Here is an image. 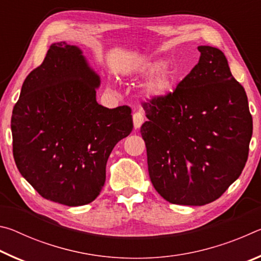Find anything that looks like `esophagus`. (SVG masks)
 <instances>
[{
  "label": "esophagus",
  "instance_id": "obj_1",
  "mask_svg": "<svg viewBox=\"0 0 261 261\" xmlns=\"http://www.w3.org/2000/svg\"><path fill=\"white\" fill-rule=\"evenodd\" d=\"M132 118H134V126L135 129H139V127L141 126V124L144 123V115L141 112H136L134 114V116H132Z\"/></svg>",
  "mask_w": 261,
  "mask_h": 261
}]
</instances>
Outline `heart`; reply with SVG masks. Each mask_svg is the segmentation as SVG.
I'll list each match as a JSON object with an SVG mask.
<instances>
[{
	"label": "heart",
	"instance_id": "obj_1",
	"mask_svg": "<svg viewBox=\"0 0 261 261\" xmlns=\"http://www.w3.org/2000/svg\"><path fill=\"white\" fill-rule=\"evenodd\" d=\"M163 65V60L152 59L136 64L131 69V73L138 79L152 77L144 87V93L148 99H162L174 90L175 74L169 69H162Z\"/></svg>",
	"mask_w": 261,
	"mask_h": 261
}]
</instances>
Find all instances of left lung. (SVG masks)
I'll list each match as a JSON object with an SVG mask.
<instances>
[{
	"label": "left lung",
	"instance_id": "8db88e82",
	"mask_svg": "<svg viewBox=\"0 0 261 261\" xmlns=\"http://www.w3.org/2000/svg\"><path fill=\"white\" fill-rule=\"evenodd\" d=\"M173 93L143 107L140 127L154 189L171 204L201 206L218 199L240 177L249 155L252 116L247 96L215 47Z\"/></svg>",
	"mask_w": 261,
	"mask_h": 261
}]
</instances>
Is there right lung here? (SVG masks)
<instances>
[{
	"mask_svg": "<svg viewBox=\"0 0 261 261\" xmlns=\"http://www.w3.org/2000/svg\"><path fill=\"white\" fill-rule=\"evenodd\" d=\"M100 77L79 47H49L21 86L12 110V151L21 176L48 200L90 204L106 180V165L134 127L127 106L96 101Z\"/></svg>",
	"mask_w": 261,
	"mask_h": 261,
	"instance_id": "add662e5",
	"label": "right lung"
}]
</instances>
